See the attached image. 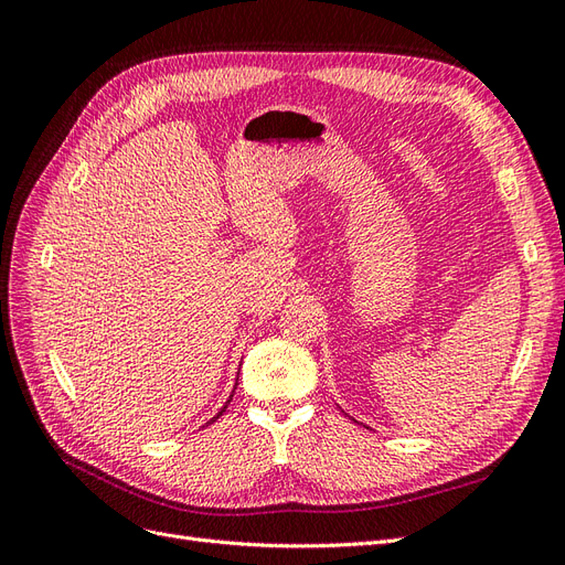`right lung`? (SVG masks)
<instances>
[{"mask_svg": "<svg viewBox=\"0 0 565 565\" xmlns=\"http://www.w3.org/2000/svg\"><path fill=\"white\" fill-rule=\"evenodd\" d=\"M235 386H237V380H235ZM233 391H235V388H233ZM231 401H233V393H231V396H228V401H226V405H224V407H221V409H218V413H216V415H214V417H212V419H210V422H207V424H212V422H216V419H218V417H221V415H224V413H226V407H228V403H231Z\"/></svg>", "mask_w": 565, "mask_h": 565, "instance_id": "right-lung-1", "label": "right lung"}]
</instances>
